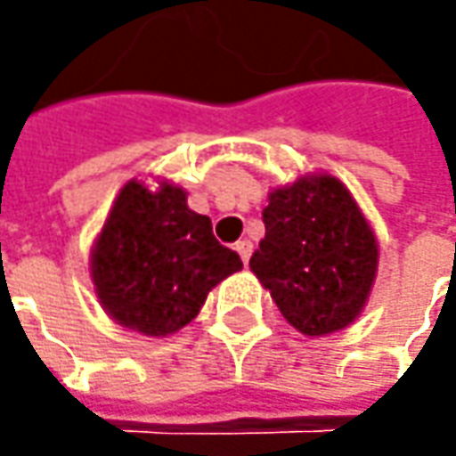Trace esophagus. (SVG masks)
Returning <instances> with one entry per match:
<instances>
[{
    "label": "esophagus",
    "instance_id": "1",
    "mask_svg": "<svg viewBox=\"0 0 456 456\" xmlns=\"http://www.w3.org/2000/svg\"><path fill=\"white\" fill-rule=\"evenodd\" d=\"M236 251L238 256H240V261H243V264H248V258H251V254H254V243H251V240H238Z\"/></svg>",
    "mask_w": 456,
    "mask_h": 456
}]
</instances>
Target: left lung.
<instances>
[{
	"label": "left lung",
	"mask_w": 456,
	"mask_h": 456,
	"mask_svg": "<svg viewBox=\"0 0 456 456\" xmlns=\"http://www.w3.org/2000/svg\"><path fill=\"white\" fill-rule=\"evenodd\" d=\"M264 225L266 236L248 266L284 320L306 338L355 322L380 251L353 192L327 172H306L269 192Z\"/></svg>",
	"instance_id": "8db88e82"
}]
</instances>
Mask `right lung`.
<instances>
[{
	"label": "right lung",
	"instance_id": "add662e5",
	"mask_svg": "<svg viewBox=\"0 0 456 456\" xmlns=\"http://www.w3.org/2000/svg\"><path fill=\"white\" fill-rule=\"evenodd\" d=\"M243 269L220 246L208 216L190 210L180 184L129 180L91 248V281L103 312L126 330L167 338L190 324L208 291Z\"/></svg>",
	"mask_w": 456,
	"mask_h": 456
}]
</instances>
